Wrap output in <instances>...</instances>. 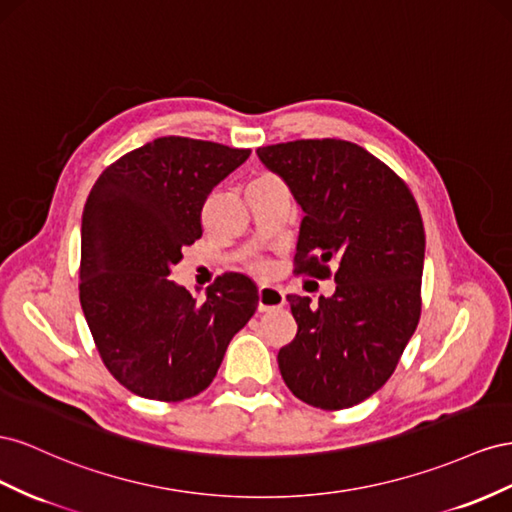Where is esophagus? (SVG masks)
Listing matches in <instances>:
<instances>
[{
	"mask_svg": "<svg viewBox=\"0 0 512 512\" xmlns=\"http://www.w3.org/2000/svg\"><path fill=\"white\" fill-rule=\"evenodd\" d=\"M283 304H285V294L279 287H270V285L259 287V291H257V311L259 313L276 311V309H281Z\"/></svg>",
	"mask_w": 512,
	"mask_h": 512,
	"instance_id": "1",
	"label": "esophagus"
}]
</instances>
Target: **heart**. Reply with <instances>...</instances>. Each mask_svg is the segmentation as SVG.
I'll use <instances>...</instances> for the list:
<instances>
[{"label":"heart","mask_w":512,"mask_h":512,"mask_svg":"<svg viewBox=\"0 0 512 512\" xmlns=\"http://www.w3.org/2000/svg\"><path fill=\"white\" fill-rule=\"evenodd\" d=\"M261 180H274V178H270V175H266V178H259L257 182H261ZM257 270H259V272H266V266H264V264H257Z\"/></svg>","instance_id":"b5f03b06"}]
</instances>
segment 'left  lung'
I'll list each match as a JSON object with an SVG mask.
<instances>
[{
	"mask_svg": "<svg viewBox=\"0 0 512 512\" xmlns=\"http://www.w3.org/2000/svg\"><path fill=\"white\" fill-rule=\"evenodd\" d=\"M304 218L298 272L334 268L337 289L313 306L287 296L298 332L281 347L287 388L319 410H345L386 384L420 319L425 227L410 188L356 143L302 139L259 148Z\"/></svg>",
	"mask_w": 512,
	"mask_h": 512,
	"instance_id": "left-lung-1",
	"label": "left lung"
}]
</instances>
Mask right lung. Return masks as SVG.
Returning a JSON list of instances; mask_svg holds the SVG:
<instances>
[{
    "mask_svg": "<svg viewBox=\"0 0 512 512\" xmlns=\"http://www.w3.org/2000/svg\"><path fill=\"white\" fill-rule=\"evenodd\" d=\"M251 150L158 137L102 171L81 218L79 298L102 362L137 397L184 401L206 390L233 334L257 309V287L223 274L197 302L169 279L201 238L212 188Z\"/></svg>",
    "mask_w": 512,
    "mask_h": 512,
    "instance_id": "right-lung-1",
    "label": "right lung"
}]
</instances>
